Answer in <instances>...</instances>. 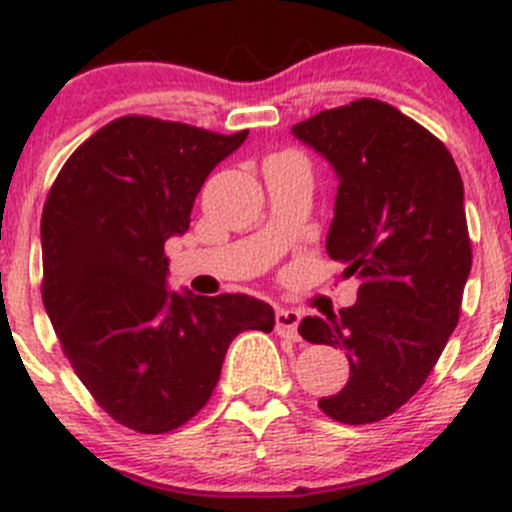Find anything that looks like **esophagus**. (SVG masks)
Returning <instances> with one entry per match:
<instances>
[{
	"mask_svg": "<svg viewBox=\"0 0 512 512\" xmlns=\"http://www.w3.org/2000/svg\"><path fill=\"white\" fill-rule=\"evenodd\" d=\"M299 322H302V314L294 312V309H277L275 312V329L280 337L297 339L299 337Z\"/></svg>",
	"mask_w": 512,
	"mask_h": 512,
	"instance_id": "esophagus-1",
	"label": "esophagus"
}]
</instances>
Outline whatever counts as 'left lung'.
<instances>
[{"instance_id":"obj_1","label":"left lung","mask_w":512,"mask_h":512,"mask_svg":"<svg viewBox=\"0 0 512 512\" xmlns=\"http://www.w3.org/2000/svg\"><path fill=\"white\" fill-rule=\"evenodd\" d=\"M292 136L337 175L327 255L359 282L352 307L299 324L349 359V381L319 409L352 426L381 421L421 389L458 324L471 275L461 173L436 136L374 98L317 113Z\"/></svg>"}]
</instances>
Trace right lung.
<instances>
[{"label": "right lung", "instance_id": "obj_1", "mask_svg": "<svg viewBox=\"0 0 512 512\" xmlns=\"http://www.w3.org/2000/svg\"><path fill=\"white\" fill-rule=\"evenodd\" d=\"M245 138L118 118L71 153L46 198L41 297L51 327L98 406L138 433L190 421L232 339L275 327L262 299L168 287L165 242L188 230L205 178Z\"/></svg>", "mask_w": 512, "mask_h": 512}]
</instances>
